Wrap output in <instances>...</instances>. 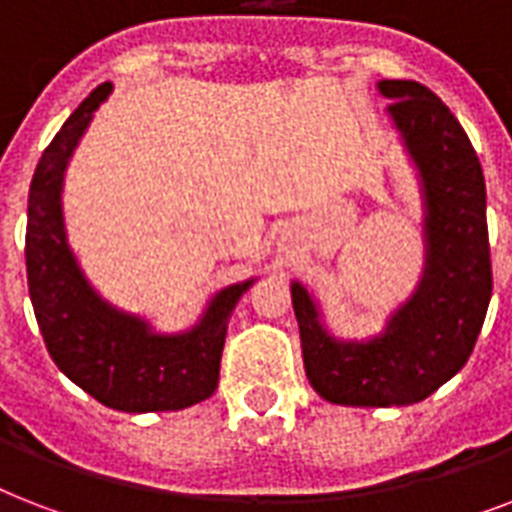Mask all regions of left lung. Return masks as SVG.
Listing matches in <instances>:
<instances>
[{"mask_svg":"<svg viewBox=\"0 0 512 512\" xmlns=\"http://www.w3.org/2000/svg\"><path fill=\"white\" fill-rule=\"evenodd\" d=\"M388 114L420 172L425 273L414 295L366 342L335 340L319 305L292 281L305 374L332 404H417L452 380L484 327L492 300L486 183L476 148L438 95L420 82L382 79Z\"/></svg>","mask_w":512,"mask_h":512,"instance_id":"1","label":"left lung"}]
</instances>
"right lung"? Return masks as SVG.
Instances as JSON below:
<instances>
[{
    "instance_id": "right-lung-1",
    "label": "right lung",
    "mask_w": 512,
    "mask_h": 512,
    "mask_svg": "<svg viewBox=\"0 0 512 512\" xmlns=\"http://www.w3.org/2000/svg\"><path fill=\"white\" fill-rule=\"evenodd\" d=\"M108 92L111 82L92 90L36 164L28 191V295L44 345L68 380L119 412H175L215 393L228 319L255 279L220 289L183 335H156L90 287L68 249L60 193L68 159Z\"/></svg>"
}]
</instances>
